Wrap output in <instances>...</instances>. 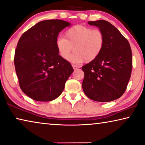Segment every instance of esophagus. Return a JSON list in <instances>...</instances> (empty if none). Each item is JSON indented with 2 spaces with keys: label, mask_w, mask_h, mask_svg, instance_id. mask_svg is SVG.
Returning <instances> with one entry per match:
<instances>
[{
  "label": "esophagus",
  "mask_w": 145,
  "mask_h": 145,
  "mask_svg": "<svg viewBox=\"0 0 145 145\" xmlns=\"http://www.w3.org/2000/svg\"><path fill=\"white\" fill-rule=\"evenodd\" d=\"M73 69H74V70H76V69H78L80 68V66L78 65H72Z\"/></svg>",
  "instance_id": "obj_1"
}]
</instances>
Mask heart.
<instances>
[{"label":"heart","mask_w":145,"mask_h":145,"mask_svg":"<svg viewBox=\"0 0 145 145\" xmlns=\"http://www.w3.org/2000/svg\"><path fill=\"white\" fill-rule=\"evenodd\" d=\"M105 44L104 33L100 29L76 25L66 31L65 37H59L56 40V46L61 57L74 63L93 61L99 57Z\"/></svg>","instance_id":"obj_1"}]
</instances>
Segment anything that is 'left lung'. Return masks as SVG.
Returning <instances> with one entry per match:
<instances>
[{
  "mask_svg": "<svg viewBox=\"0 0 145 145\" xmlns=\"http://www.w3.org/2000/svg\"><path fill=\"white\" fill-rule=\"evenodd\" d=\"M104 33L105 44L99 57L84 65V92L90 99L109 102L126 89L132 71L131 49L127 40L105 20L88 22Z\"/></svg>",
  "mask_w": 145,
  "mask_h": 145,
  "instance_id": "obj_1",
  "label": "left lung"
}]
</instances>
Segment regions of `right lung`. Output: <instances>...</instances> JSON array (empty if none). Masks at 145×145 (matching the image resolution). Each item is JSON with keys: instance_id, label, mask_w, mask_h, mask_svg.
<instances>
[{"instance_id": "obj_1", "label": "right lung", "mask_w": 145, "mask_h": 145, "mask_svg": "<svg viewBox=\"0 0 145 145\" xmlns=\"http://www.w3.org/2000/svg\"><path fill=\"white\" fill-rule=\"evenodd\" d=\"M70 24L61 20L40 22L19 40L14 65L21 89L37 101H50L63 91L73 72L68 61L59 55V33Z\"/></svg>"}]
</instances>
